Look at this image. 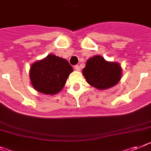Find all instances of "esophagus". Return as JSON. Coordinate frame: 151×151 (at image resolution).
<instances>
[{
    "instance_id": "34e87169",
    "label": "esophagus",
    "mask_w": 151,
    "mask_h": 151,
    "mask_svg": "<svg viewBox=\"0 0 151 151\" xmlns=\"http://www.w3.org/2000/svg\"><path fill=\"white\" fill-rule=\"evenodd\" d=\"M74 68H75L76 70H78V71L81 70V68H80L79 65H75V66H74Z\"/></svg>"
}]
</instances>
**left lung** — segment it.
Returning <instances> with one entry per match:
<instances>
[{"instance_id": "left-lung-1", "label": "left lung", "mask_w": 151, "mask_h": 151, "mask_svg": "<svg viewBox=\"0 0 151 151\" xmlns=\"http://www.w3.org/2000/svg\"><path fill=\"white\" fill-rule=\"evenodd\" d=\"M82 72L90 85L104 90L114 87L120 81L122 69L118 63L107 61L103 57L96 55L87 60Z\"/></svg>"}]
</instances>
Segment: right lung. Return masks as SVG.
<instances>
[{
  "mask_svg": "<svg viewBox=\"0 0 151 151\" xmlns=\"http://www.w3.org/2000/svg\"><path fill=\"white\" fill-rule=\"evenodd\" d=\"M73 68L64 58L49 54L36 61L30 69L33 87L40 93L54 95L63 89Z\"/></svg>",
  "mask_w": 151,
  "mask_h": 151,
  "instance_id": "add662e5",
  "label": "right lung"
}]
</instances>
